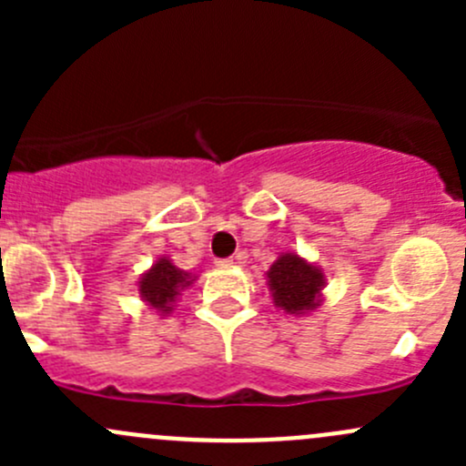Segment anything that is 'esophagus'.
I'll return each mask as SVG.
<instances>
[{
  "mask_svg": "<svg viewBox=\"0 0 466 466\" xmlns=\"http://www.w3.org/2000/svg\"><path fill=\"white\" fill-rule=\"evenodd\" d=\"M216 266H218V268H232L234 259H218V261H216Z\"/></svg>",
  "mask_w": 466,
  "mask_h": 466,
  "instance_id": "34e87169",
  "label": "esophagus"
}]
</instances>
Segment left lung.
I'll list each match as a JSON object with an SVG mask.
<instances>
[{
	"label": "left lung",
	"mask_w": 466,
	"mask_h": 466,
	"mask_svg": "<svg viewBox=\"0 0 466 466\" xmlns=\"http://www.w3.org/2000/svg\"><path fill=\"white\" fill-rule=\"evenodd\" d=\"M272 302L289 316H307L322 307L324 272L295 252L277 257L266 272Z\"/></svg>",
	"instance_id": "1"
}]
</instances>
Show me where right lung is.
<instances>
[{"instance_id":"1","label":"right lung","mask_w":466,"mask_h":466,"mask_svg":"<svg viewBox=\"0 0 466 466\" xmlns=\"http://www.w3.org/2000/svg\"><path fill=\"white\" fill-rule=\"evenodd\" d=\"M196 281L191 272L182 270L168 257H159L148 270L139 277V298L146 307L155 309L159 316H168L176 307V299L180 290L189 289Z\"/></svg>"}]
</instances>
